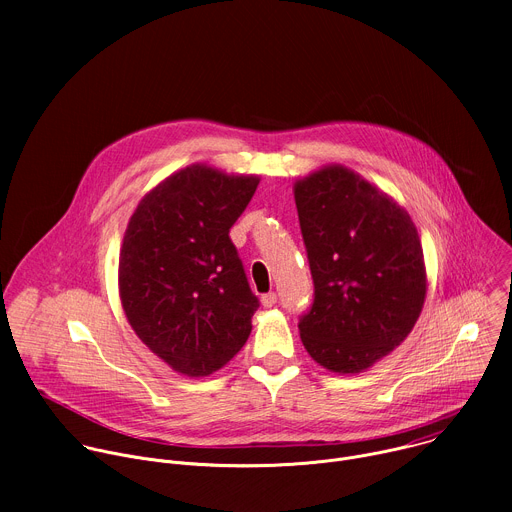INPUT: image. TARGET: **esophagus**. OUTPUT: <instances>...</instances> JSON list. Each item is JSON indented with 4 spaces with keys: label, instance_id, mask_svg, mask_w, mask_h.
Segmentation results:
<instances>
[{
    "label": "esophagus",
    "instance_id": "obj_1",
    "mask_svg": "<svg viewBox=\"0 0 512 512\" xmlns=\"http://www.w3.org/2000/svg\"><path fill=\"white\" fill-rule=\"evenodd\" d=\"M275 304H277V296L273 294V291H271V294L261 296V306H263V308H273Z\"/></svg>",
    "mask_w": 512,
    "mask_h": 512
}]
</instances>
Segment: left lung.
I'll return each instance as SVG.
<instances>
[{
  "label": "left lung",
  "mask_w": 512,
  "mask_h": 512,
  "mask_svg": "<svg viewBox=\"0 0 512 512\" xmlns=\"http://www.w3.org/2000/svg\"><path fill=\"white\" fill-rule=\"evenodd\" d=\"M314 279V304L298 328L320 367L354 375L413 330L427 291L411 216L389 194L332 164L294 186Z\"/></svg>",
  "instance_id": "left-lung-1"
}]
</instances>
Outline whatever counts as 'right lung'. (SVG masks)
I'll list each match as a JSON object with an SVG mask.
<instances>
[{"label": "right lung", "mask_w": 512, "mask_h": 512, "mask_svg": "<svg viewBox=\"0 0 512 512\" xmlns=\"http://www.w3.org/2000/svg\"><path fill=\"white\" fill-rule=\"evenodd\" d=\"M257 176L204 164L145 194L119 253V298L137 338L186 377H208L243 348L259 300L229 231Z\"/></svg>", "instance_id": "1"}]
</instances>
